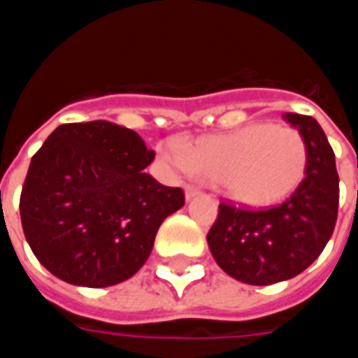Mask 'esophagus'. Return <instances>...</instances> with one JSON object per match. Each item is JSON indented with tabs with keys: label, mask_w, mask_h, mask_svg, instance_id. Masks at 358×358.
Here are the masks:
<instances>
[{
	"label": "esophagus",
	"mask_w": 358,
	"mask_h": 358,
	"mask_svg": "<svg viewBox=\"0 0 358 358\" xmlns=\"http://www.w3.org/2000/svg\"><path fill=\"white\" fill-rule=\"evenodd\" d=\"M184 192H186L187 201H189V199H194L195 195L201 194V189H199L197 186H194V184H186V186H184Z\"/></svg>",
	"instance_id": "1"
}]
</instances>
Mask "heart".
Listing matches in <instances>:
<instances>
[{
    "label": "heart",
    "instance_id": "heart-1",
    "mask_svg": "<svg viewBox=\"0 0 358 358\" xmlns=\"http://www.w3.org/2000/svg\"><path fill=\"white\" fill-rule=\"evenodd\" d=\"M159 155L174 169H189L213 182L228 199L251 207L287 199L308 166L305 136L293 126L272 122H249L232 132L203 136L184 151L166 143Z\"/></svg>",
    "mask_w": 358,
    "mask_h": 358
}]
</instances>
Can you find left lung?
<instances>
[{
	"label": "left lung",
	"mask_w": 358,
	"mask_h": 358,
	"mask_svg": "<svg viewBox=\"0 0 358 358\" xmlns=\"http://www.w3.org/2000/svg\"><path fill=\"white\" fill-rule=\"evenodd\" d=\"M284 118L307 140L305 180L278 207L253 210L220 203L207 234L218 266L243 284L270 285L301 274L322 253L338 220L339 176L326 134L307 115L285 113Z\"/></svg>",
	"instance_id": "obj_1"
}]
</instances>
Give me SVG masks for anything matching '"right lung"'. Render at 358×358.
Masks as SVG:
<instances>
[{
  "mask_svg": "<svg viewBox=\"0 0 358 358\" xmlns=\"http://www.w3.org/2000/svg\"><path fill=\"white\" fill-rule=\"evenodd\" d=\"M155 159L138 134L109 120L61 124L32 157L20 220L36 259L63 282L107 287L148 261L182 187L143 172Z\"/></svg>",
  "mask_w": 358,
  "mask_h": 358,
  "instance_id": "right-lung-1",
  "label": "right lung"
}]
</instances>
